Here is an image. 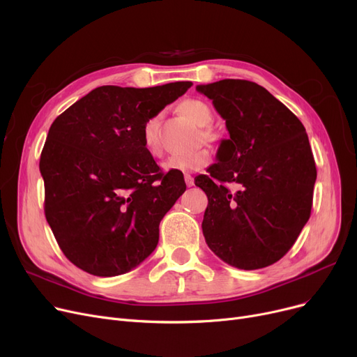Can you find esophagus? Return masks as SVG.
I'll list each match as a JSON object with an SVG mask.
<instances>
[{
  "label": "esophagus",
  "instance_id": "1",
  "mask_svg": "<svg viewBox=\"0 0 357 357\" xmlns=\"http://www.w3.org/2000/svg\"><path fill=\"white\" fill-rule=\"evenodd\" d=\"M185 183H187V187H192L194 185V178L190 174H185Z\"/></svg>",
  "mask_w": 357,
  "mask_h": 357
}]
</instances>
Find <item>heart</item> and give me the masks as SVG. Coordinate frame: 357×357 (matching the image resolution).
I'll return each instance as SVG.
<instances>
[{
	"instance_id": "obj_1",
	"label": "heart",
	"mask_w": 357,
	"mask_h": 357,
	"mask_svg": "<svg viewBox=\"0 0 357 357\" xmlns=\"http://www.w3.org/2000/svg\"><path fill=\"white\" fill-rule=\"evenodd\" d=\"M179 112L190 119L192 123L198 127H207L213 121V112L211 107L198 99H187L179 105ZM159 121L160 118L151 116L147 119L142 130V140L146 151L153 158L160 156V143H159ZM211 154L208 150L201 149L190 154H175L170 156L163 162L165 170H175V172H192V170H198L210 163Z\"/></svg>"
}]
</instances>
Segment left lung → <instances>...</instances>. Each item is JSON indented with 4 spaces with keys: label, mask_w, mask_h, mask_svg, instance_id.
<instances>
[{
    "label": "left lung",
    "mask_w": 357,
    "mask_h": 357,
    "mask_svg": "<svg viewBox=\"0 0 357 357\" xmlns=\"http://www.w3.org/2000/svg\"><path fill=\"white\" fill-rule=\"evenodd\" d=\"M226 121L210 175L195 178L207 194L203 235L226 264L257 270L296 242L312 208L317 167L302 122L262 86L226 79L199 84ZM226 183L238 188L230 192Z\"/></svg>",
    "instance_id": "8db88e82"
}]
</instances>
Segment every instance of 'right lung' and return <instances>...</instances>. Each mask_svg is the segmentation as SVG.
Listing matches in <instances>:
<instances>
[{"label":"right lung","instance_id":"1","mask_svg":"<svg viewBox=\"0 0 357 357\" xmlns=\"http://www.w3.org/2000/svg\"><path fill=\"white\" fill-rule=\"evenodd\" d=\"M191 86H100L52 122L39 162L45 215L74 266L112 277L156 250L160 220L187 185L160 172L142 130Z\"/></svg>","mask_w":357,"mask_h":357}]
</instances>
